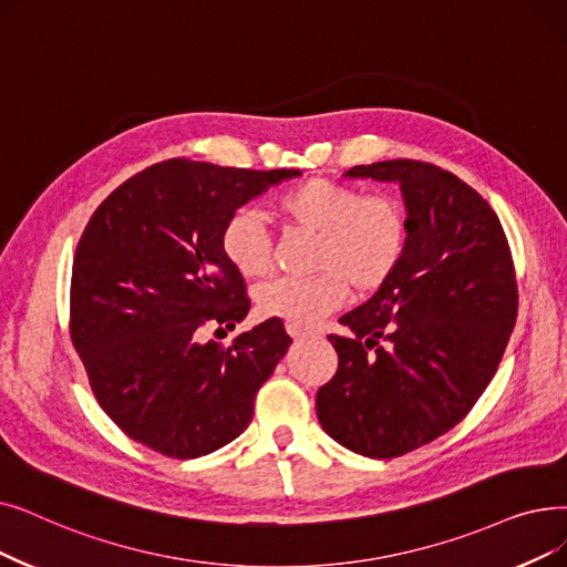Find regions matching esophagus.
<instances>
[{"instance_id": "obj_1", "label": "esophagus", "mask_w": 567, "mask_h": 567, "mask_svg": "<svg viewBox=\"0 0 567 567\" xmlns=\"http://www.w3.org/2000/svg\"><path fill=\"white\" fill-rule=\"evenodd\" d=\"M287 333H289L291 338L299 340V338H308L312 331L306 329V327H301V324H291V322H289V324H287Z\"/></svg>"}]
</instances>
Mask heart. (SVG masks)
<instances>
[{
  "instance_id": "obj_1",
  "label": "heart",
  "mask_w": 567,
  "mask_h": 567,
  "mask_svg": "<svg viewBox=\"0 0 567 567\" xmlns=\"http://www.w3.org/2000/svg\"><path fill=\"white\" fill-rule=\"evenodd\" d=\"M276 210L289 229L315 234L310 278H280L255 291L257 310L291 324H312L336 310L348 287L378 291L403 261L408 217L389 194H363L331 178H310L278 196ZM219 250L243 278L270 268V234L255 208L234 210L219 231Z\"/></svg>"
}]
</instances>
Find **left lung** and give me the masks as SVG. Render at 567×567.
Here are the masks:
<instances>
[{
  "label": "left lung",
  "instance_id": "1",
  "mask_svg": "<svg viewBox=\"0 0 567 567\" xmlns=\"http://www.w3.org/2000/svg\"><path fill=\"white\" fill-rule=\"evenodd\" d=\"M348 178L399 183L408 250L329 336L338 371L317 391L322 429L357 454L403 456L454 429L496 375L519 293L498 215L450 171L386 159Z\"/></svg>",
  "mask_w": 567,
  "mask_h": 567
}]
</instances>
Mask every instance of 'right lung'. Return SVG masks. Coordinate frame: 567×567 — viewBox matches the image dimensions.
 Segmentation results:
<instances>
[{
    "label": "right lung",
    "mask_w": 567,
    "mask_h": 567,
    "mask_svg": "<svg viewBox=\"0 0 567 567\" xmlns=\"http://www.w3.org/2000/svg\"><path fill=\"white\" fill-rule=\"evenodd\" d=\"M297 168L168 159L113 189L71 268V342L102 410L171 458L210 454L252 422L259 386L291 338L278 317L229 348L196 336L248 315L245 280L219 250L227 217Z\"/></svg>",
    "instance_id": "right-lung-1"
}]
</instances>
